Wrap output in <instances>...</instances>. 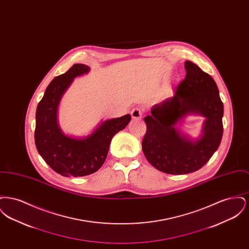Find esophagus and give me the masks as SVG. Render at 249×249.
Returning <instances> with one entry per match:
<instances>
[{
    "label": "esophagus",
    "mask_w": 249,
    "mask_h": 249,
    "mask_svg": "<svg viewBox=\"0 0 249 249\" xmlns=\"http://www.w3.org/2000/svg\"><path fill=\"white\" fill-rule=\"evenodd\" d=\"M130 115H131V118L133 119H136V120L141 119H142V110L140 108H134L131 111Z\"/></svg>",
    "instance_id": "esophagus-1"
}]
</instances>
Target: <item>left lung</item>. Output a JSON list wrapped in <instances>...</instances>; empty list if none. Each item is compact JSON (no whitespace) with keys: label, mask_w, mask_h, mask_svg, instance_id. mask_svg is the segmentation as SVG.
Masks as SVG:
<instances>
[{"label":"left lung","mask_w":249,"mask_h":249,"mask_svg":"<svg viewBox=\"0 0 249 249\" xmlns=\"http://www.w3.org/2000/svg\"><path fill=\"white\" fill-rule=\"evenodd\" d=\"M186 77L176 89L175 96L151 108L143 120L146 132L142 149L150 164L160 172L186 175L198 171L218 148L223 134V103L212 76L190 60L185 62ZM190 113L207 119L201 137L191 142L176 128Z\"/></svg>","instance_id":"1"}]
</instances>
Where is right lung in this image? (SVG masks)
Listing matches in <instances>:
<instances>
[{"label": "right lung", "instance_id": "1", "mask_svg": "<svg viewBox=\"0 0 249 249\" xmlns=\"http://www.w3.org/2000/svg\"><path fill=\"white\" fill-rule=\"evenodd\" d=\"M89 71V66L77 63L56 76L36 109V148L50 168L62 177H85L97 172L107 160L112 138L131 119L128 114L106 120L86 138H73L61 131L57 120L59 101L73 78Z\"/></svg>", "mask_w": 249, "mask_h": 249}]
</instances>
